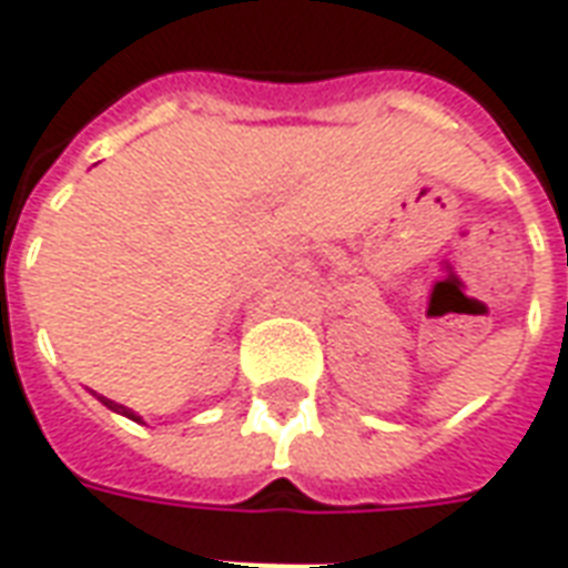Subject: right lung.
<instances>
[{"instance_id":"right-lung-1","label":"right lung","mask_w":568,"mask_h":568,"mask_svg":"<svg viewBox=\"0 0 568 568\" xmlns=\"http://www.w3.org/2000/svg\"><path fill=\"white\" fill-rule=\"evenodd\" d=\"M100 404L103 406H110L112 413H119V416H128V419H134V422H140V416H136L134 409H128V406H122V404H115V400H110V397H98Z\"/></svg>"}]
</instances>
